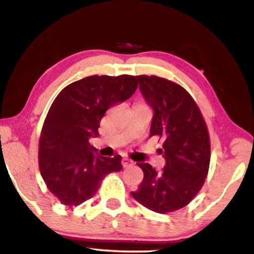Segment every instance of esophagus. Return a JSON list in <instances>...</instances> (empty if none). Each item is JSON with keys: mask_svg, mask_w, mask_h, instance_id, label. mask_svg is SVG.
<instances>
[{"mask_svg": "<svg viewBox=\"0 0 254 254\" xmlns=\"http://www.w3.org/2000/svg\"><path fill=\"white\" fill-rule=\"evenodd\" d=\"M122 165H123V168H130L133 165V162L129 158H123L122 159Z\"/></svg>", "mask_w": 254, "mask_h": 254, "instance_id": "obj_1", "label": "esophagus"}]
</instances>
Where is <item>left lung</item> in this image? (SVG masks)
Instances as JSON below:
<instances>
[{
    "label": "left lung",
    "instance_id": "8db88e82",
    "mask_svg": "<svg viewBox=\"0 0 254 254\" xmlns=\"http://www.w3.org/2000/svg\"><path fill=\"white\" fill-rule=\"evenodd\" d=\"M139 90L152 108L150 137L163 138L165 166L160 172L138 163L144 178L131 195L157 213L184 207L203 186L210 166V137L193 98L177 83L157 76H137Z\"/></svg>",
    "mask_w": 254,
    "mask_h": 254
}]
</instances>
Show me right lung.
Returning a JSON list of instances; mask_svg holds the SVG:
<instances>
[{
  "instance_id": "obj_1",
  "label": "right lung",
  "mask_w": 254,
  "mask_h": 254,
  "mask_svg": "<svg viewBox=\"0 0 254 254\" xmlns=\"http://www.w3.org/2000/svg\"><path fill=\"white\" fill-rule=\"evenodd\" d=\"M136 76H89L65 86L51 104L42 127L38 165L44 183L68 206L97 192L104 177L123 169L122 157L99 156L89 139L98 136L105 112L136 91Z\"/></svg>"
}]
</instances>
